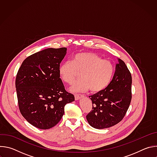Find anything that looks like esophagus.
Returning <instances> with one entry per match:
<instances>
[{"label": "esophagus", "mask_w": 157, "mask_h": 157, "mask_svg": "<svg viewBox=\"0 0 157 157\" xmlns=\"http://www.w3.org/2000/svg\"><path fill=\"white\" fill-rule=\"evenodd\" d=\"M81 97H82V95H81V94H75V100H76V101L79 100L80 99V98H81Z\"/></svg>", "instance_id": "obj_1"}]
</instances>
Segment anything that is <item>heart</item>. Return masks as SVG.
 Wrapping results in <instances>:
<instances>
[{
  "mask_svg": "<svg viewBox=\"0 0 157 157\" xmlns=\"http://www.w3.org/2000/svg\"><path fill=\"white\" fill-rule=\"evenodd\" d=\"M59 75L63 81L72 84V92H83L90 89L92 93L103 91L110 84L114 74V66L110 61L102 59L101 56L91 52H83L75 55L71 61H66L60 64Z\"/></svg>",
  "mask_w": 157,
  "mask_h": 157,
  "instance_id": "heart-1",
  "label": "heart"
}]
</instances>
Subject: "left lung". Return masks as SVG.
<instances>
[{
	"label": "left lung",
	"instance_id": "8db88e82",
	"mask_svg": "<svg viewBox=\"0 0 157 157\" xmlns=\"http://www.w3.org/2000/svg\"><path fill=\"white\" fill-rule=\"evenodd\" d=\"M113 80L103 91L89 96L92 110L86 116L91 126L102 129L114 126L124 117L132 99V76L125 63L118 59Z\"/></svg>",
	"mask_w": 157,
	"mask_h": 157
}]
</instances>
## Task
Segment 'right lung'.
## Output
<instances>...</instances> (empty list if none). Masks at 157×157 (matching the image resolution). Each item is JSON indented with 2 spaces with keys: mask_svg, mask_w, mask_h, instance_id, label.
I'll list each match as a JSON object with an SVG mask.
<instances>
[{
  "mask_svg": "<svg viewBox=\"0 0 157 157\" xmlns=\"http://www.w3.org/2000/svg\"><path fill=\"white\" fill-rule=\"evenodd\" d=\"M66 48H47L27 57L15 79L18 107L32 125L48 129L56 125L64 113L66 104L75 101L67 92L58 69Z\"/></svg>",
  "mask_w": 157,
  "mask_h": 157,
  "instance_id": "1",
  "label": "right lung"
}]
</instances>
